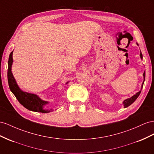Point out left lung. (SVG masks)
I'll use <instances>...</instances> for the list:
<instances>
[{
    "label": "left lung",
    "mask_w": 154,
    "mask_h": 154,
    "mask_svg": "<svg viewBox=\"0 0 154 154\" xmlns=\"http://www.w3.org/2000/svg\"><path fill=\"white\" fill-rule=\"evenodd\" d=\"M137 45L139 46L138 44L137 43ZM140 59H143V55H142V53L141 51H140ZM143 78H144V81H143V82L142 83V85H141V89H140V90L139 91H138L137 93H136L135 95H134L132 97H131L130 98H128V99H125V100H123V102H122V104L124 105V108H127L128 106H129L130 105H131V104H132L135 100L137 99V98L139 97V95H140V91H141V90L143 88V84H144V80H145V72H144L143 73Z\"/></svg>",
    "instance_id": "8db88e82"
}]
</instances>
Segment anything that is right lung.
<instances>
[{"mask_svg": "<svg viewBox=\"0 0 154 154\" xmlns=\"http://www.w3.org/2000/svg\"><path fill=\"white\" fill-rule=\"evenodd\" d=\"M13 52H14V51H12L10 53L8 63V81L9 87H10L11 91L14 94L17 99L19 100V102L24 108L29 109L30 111L41 113H49L54 111L53 109H49L45 108V106L47 104H49V102L42 100L36 94L28 93L27 91H24L20 88L11 72V67L13 62H14ZM68 82H67L66 84H68Z\"/></svg>", "mask_w": 154, "mask_h": 154, "instance_id": "1", "label": "right lung"}]
</instances>
